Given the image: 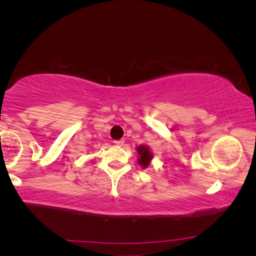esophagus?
I'll return each mask as SVG.
<instances>
[{
	"label": "esophagus",
	"mask_w": 256,
	"mask_h": 256,
	"mask_svg": "<svg viewBox=\"0 0 256 256\" xmlns=\"http://www.w3.org/2000/svg\"><path fill=\"white\" fill-rule=\"evenodd\" d=\"M114 144L116 146H123L124 144V140H115Z\"/></svg>",
	"instance_id": "obj_1"
}]
</instances>
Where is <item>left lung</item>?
<instances>
[{"instance_id":"1","label":"left lung","mask_w":256,"mask_h":256,"mask_svg":"<svg viewBox=\"0 0 256 256\" xmlns=\"http://www.w3.org/2000/svg\"><path fill=\"white\" fill-rule=\"evenodd\" d=\"M136 150L138 154V164H141L142 168L149 167L151 159H152V157H154V154H152V152H151V150L149 149V146L142 144V146H138Z\"/></svg>"}]
</instances>
